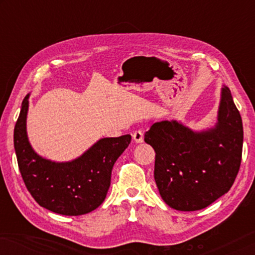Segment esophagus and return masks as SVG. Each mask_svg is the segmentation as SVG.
Listing matches in <instances>:
<instances>
[{"label":"esophagus","mask_w":255,"mask_h":255,"mask_svg":"<svg viewBox=\"0 0 255 255\" xmlns=\"http://www.w3.org/2000/svg\"><path fill=\"white\" fill-rule=\"evenodd\" d=\"M132 138H133V140L135 142H142V141H144V134H142V132L140 130L134 131L133 134H132Z\"/></svg>","instance_id":"esophagus-1"}]
</instances>
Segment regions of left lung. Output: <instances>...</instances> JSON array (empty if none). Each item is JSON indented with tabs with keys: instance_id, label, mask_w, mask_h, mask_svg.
<instances>
[{
	"instance_id": "1",
	"label": "left lung",
	"mask_w": 255,
	"mask_h": 255,
	"mask_svg": "<svg viewBox=\"0 0 255 255\" xmlns=\"http://www.w3.org/2000/svg\"><path fill=\"white\" fill-rule=\"evenodd\" d=\"M243 121L228 87L222 88L217 123L193 131L176 121L156 122L145 133L154 148V180L170 208L196 211L228 193L239 172Z\"/></svg>"
}]
</instances>
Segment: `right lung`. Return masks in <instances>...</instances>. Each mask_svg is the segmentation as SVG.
Instances as JSON below:
<instances>
[{
  "mask_svg": "<svg viewBox=\"0 0 255 255\" xmlns=\"http://www.w3.org/2000/svg\"><path fill=\"white\" fill-rule=\"evenodd\" d=\"M29 96L24 97L13 130L19 172L27 190L40 207L59 215L80 216L106 200L111 170L131 142V135L102 138L72 161L55 162L37 154L26 133Z\"/></svg>",
  "mask_w": 255,
  "mask_h": 255,
  "instance_id": "1",
  "label": "right lung"
}]
</instances>
